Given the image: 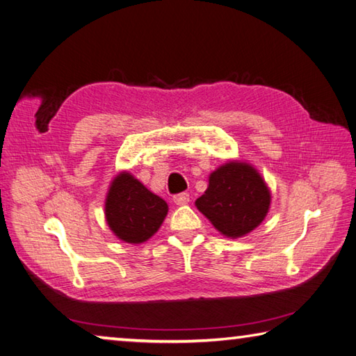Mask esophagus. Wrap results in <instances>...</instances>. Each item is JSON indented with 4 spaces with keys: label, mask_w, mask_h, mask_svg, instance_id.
Wrapping results in <instances>:
<instances>
[{
    "label": "esophagus",
    "mask_w": 356,
    "mask_h": 356,
    "mask_svg": "<svg viewBox=\"0 0 356 356\" xmlns=\"http://www.w3.org/2000/svg\"><path fill=\"white\" fill-rule=\"evenodd\" d=\"M174 204L176 205H186L190 202V195L188 193H180V195H176L172 197Z\"/></svg>",
    "instance_id": "obj_1"
}]
</instances>
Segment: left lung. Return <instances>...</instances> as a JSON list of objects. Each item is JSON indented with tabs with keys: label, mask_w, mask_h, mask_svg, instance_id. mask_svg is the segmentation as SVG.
Segmentation results:
<instances>
[{
	"label": "left lung",
	"mask_w": 356,
	"mask_h": 356,
	"mask_svg": "<svg viewBox=\"0 0 356 356\" xmlns=\"http://www.w3.org/2000/svg\"><path fill=\"white\" fill-rule=\"evenodd\" d=\"M270 191L254 166L232 160L209 177V186L196 207L218 232L241 238L257 229L266 218Z\"/></svg>",
	"instance_id": "obj_1"
}]
</instances>
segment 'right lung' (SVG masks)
Here are the masks:
<instances>
[{"mask_svg":"<svg viewBox=\"0 0 356 356\" xmlns=\"http://www.w3.org/2000/svg\"><path fill=\"white\" fill-rule=\"evenodd\" d=\"M168 215V204L122 171L116 176L106 197V221L121 241L140 244L149 240Z\"/></svg>","mask_w":356,"mask_h":356,"instance_id":"obj_1","label":"right lung"}]
</instances>
